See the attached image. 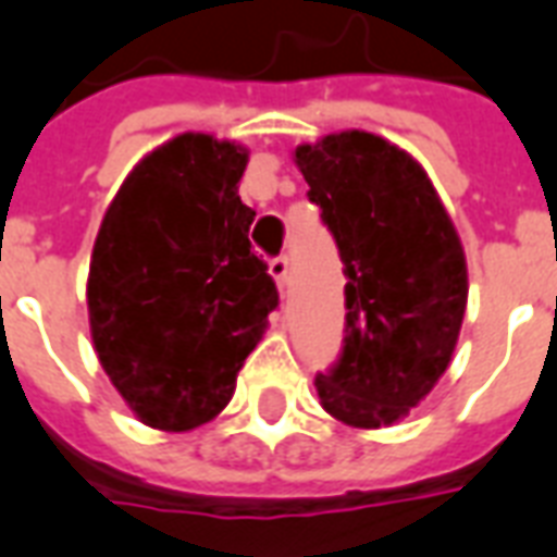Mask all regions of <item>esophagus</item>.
Wrapping results in <instances>:
<instances>
[{
  "instance_id": "1",
  "label": "esophagus",
  "mask_w": 557,
  "mask_h": 557,
  "mask_svg": "<svg viewBox=\"0 0 557 557\" xmlns=\"http://www.w3.org/2000/svg\"><path fill=\"white\" fill-rule=\"evenodd\" d=\"M289 271H292V259L283 253V257L271 259V265H268V274L277 280V286H286L289 283Z\"/></svg>"
}]
</instances>
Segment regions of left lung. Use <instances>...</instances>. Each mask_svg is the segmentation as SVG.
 Instances as JSON below:
<instances>
[{
	"label": "left lung",
	"mask_w": 557,
	"mask_h": 557,
	"mask_svg": "<svg viewBox=\"0 0 557 557\" xmlns=\"http://www.w3.org/2000/svg\"><path fill=\"white\" fill-rule=\"evenodd\" d=\"M345 265V339L315 377L321 407L351 428L405 419L448 369L467 312V257L413 156L372 132L295 150Z\"/></svg>",
	"instance_id": "8db88e82"
}]
</instances>
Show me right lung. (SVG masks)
I'll return each mask as SVG.
<instances>
[{"mask_svg": "<svg viewBox=\"0 0 557 557\" xmlns=\"http://www.w3.org/2000/svg\"><path fill=\"white\" fill-rule=\"evenodd\" d=\"M247 150L185 132L132 168L106 209L88 274L102 369L144 425L191 431L233 398L280 295L250 247Z\"/></svg>", "mask_w": 557, "mask_h": 557, "instance_id": "add662e5", "label": "right lung"}]
</instances>
